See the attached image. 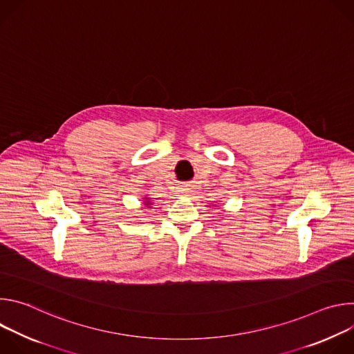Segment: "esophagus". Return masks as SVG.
I'll return each instance as SVG.
<instances>
[{
    "instance_id": "obj_1",
    "label": "esophagus",
    "mask_w": 354,
    "mask_h": 354,
    "mask_svg": "<svg viewBox=\"0 0 354 354\" xmlns=\"http://www.w3.org/2000/svg\"><path fill=\"white\" fill-rule=\"evenodd\" d=\"M178 193H179L180 196H189V189H187V187H179V189H178Z\"/></svg>"
}]
</instances>
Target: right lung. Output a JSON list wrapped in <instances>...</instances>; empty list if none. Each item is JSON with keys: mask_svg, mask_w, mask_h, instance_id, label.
Listing matches in <instances>:
<instances>
[{"mask_svg": "<svg viewBox=\"0 0 354 354\" xmlns=\"http://www.w3.org/2000/svg\"><path fill=\"white\" fill-rule=\"evenodd\" d=\"M149 205H151V203H149V201H148V200H145V206H149Z\"/></svg>", "mask_w": 354, "mask_h": 354, "instance_id": "right-lung-1", "label": "right lung"}]
</instances>
